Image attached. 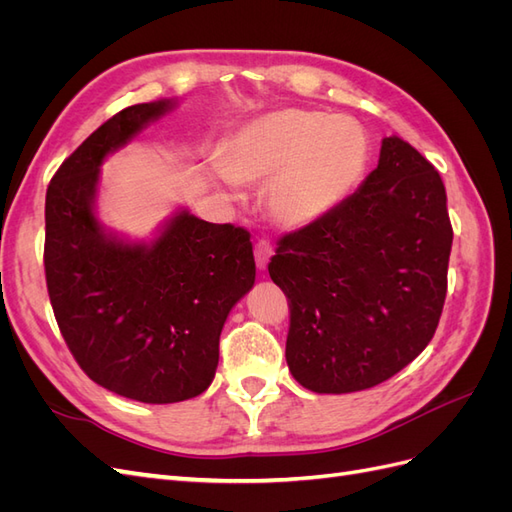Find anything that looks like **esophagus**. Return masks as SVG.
<instances>
[{
	"mask_svg": "<svg viewBox=\"0 0 512 512\" xmlns=\"http://www.w3.org/2000/svg\"><path fill=\"white\" fill-rule=\"evenodd\" d=\"M271 256H273L271 243H269V241H258L256 247H254V258H256V267H258L260 271L267 269Z\"/></svg>",
	"mask_w": 512,
	"mask_h": 512,
	"instance_id": "obj_1",
	"label": "esophagus"
}]
</instances>
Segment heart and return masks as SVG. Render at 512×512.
Wrapping results in <instances>:
<instances>
[{"instance_id": "b5f03b06", "label": "heart", "mask_w": 512, "mask_h": 512, "mask_svg": "<svg viewBox=\"0 0 512 512\" xmlns=\"http://www.w3.org/2000/svg\"><path fill=\"white\" fill-rule=\"evenodd\" d=\"M367 158V136L359 123L284 108L239 130L226 149L224 168L237 181H273L269 211L277 224L305 228L352 194Z\"/></svg>"}]
</instances>
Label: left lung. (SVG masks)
<instances>
[{
  "instance_id": "obj_1",
  "label": "left lung",
  "mask_w": 512,
  "mask_h": 512,
  "mask_svg": "<svg viewBox=\"0 0 512 512\" xmlns=\"http://www.w3.org/2000/svg\"><path fill=\"white\" fill-rule=\"evenodd\" d=\"M453 226L438 170L397 136L322 220L288 232L269 262L290 305L286 361L314 393L371 389L438 329Z\"/></svg>"
}]
</instances>
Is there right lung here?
I'll return each mask as SVG.
<instances>
[{"mask_svg": "<svg viewBox=\"0 0 512 512\" xmlns=\"http://www.w3.org/2000/svg\"><path fill=\"white\" fill-rule=\"evenodd\" d=\"M175 104H134L104 121L59 166L44 205V273L59 331L91 380L143 404L209 389L224 322L256 280L245 228L179 209L145 243L98 220L102 162Z\"/></svg>", "mask_w": 512, "mask_h": 512, "instance_id": "add662e5", "label": "right lung"}]
</instances>
